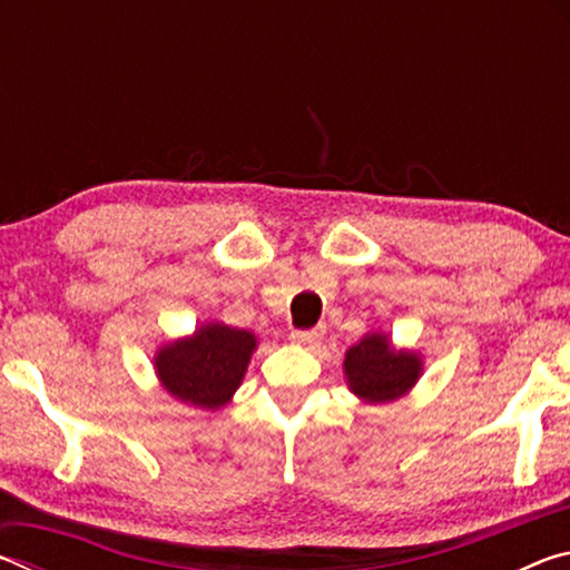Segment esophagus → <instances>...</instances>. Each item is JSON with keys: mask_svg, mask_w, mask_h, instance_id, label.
Here are the masks:
<instances>
[{"mask_svg": "<svg viewBox=\"0 0 570 570\" xmlns=\"http://www.w3.org/2000/svg\"><path fill=\"white\" fill-rule=\"evenodd\" d=\"M322 336H324V326H316V330H294L292 332V340L296 344H304V346L320 344Z\"/></svg>", "mask_w": 570, "mask_h": 570, "instance_id": "esophagus-1", "label": "esophagus"}]
</instances>
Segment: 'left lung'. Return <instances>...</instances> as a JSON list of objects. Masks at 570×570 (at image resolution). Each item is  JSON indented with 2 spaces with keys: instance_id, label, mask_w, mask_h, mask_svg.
Listing matches in <instances>:
<instances>
[{
  "instance_id": "8db88e82",
  "label": "left lung",
  "mask_w": 570,
  "mask_h": 570,
  "mask_svg": "<svg viewBox=\"0 0 570 570\" xmlns=\"http://www.w3.org/2000/svg\"><path fill=\"white\" fill-rule=\"evenodd\" d=\"M424 372L422 354L394 346L390 334L366 332L344 352L346 387L366 404H387L410 394Z\"/></svg>"
}]
</instances>
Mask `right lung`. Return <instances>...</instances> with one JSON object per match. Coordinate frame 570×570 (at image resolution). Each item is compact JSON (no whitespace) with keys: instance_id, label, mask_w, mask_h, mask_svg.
<instances>
[{"instance_id":"right-lung-1","label":"right lung","mask_w":570,"mask_h":570,"mask_svg":"<svg viewBox=\"0 0 570 570\" xmlns=\"http://www.w3.org/2000/svg\"><path fill=\"white\" fill-rule=\"evenodd\" d=\"M256 346L254 332L206 322L188 336L160 344L153 370L173 400L214 412L234 400Z\"/></svg>"}]
</instances>
